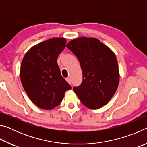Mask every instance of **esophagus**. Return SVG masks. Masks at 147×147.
Listing matches in <instances>:
<instances>
[{
	"mask_svg": "<svg viewBox=\"0 0 147 147\" xmlns=\"http://www.w3.org/2000/svg\"><path fill=\"white\" fill-rule=\"evenodd\" d=\"M66 81L67 82H68L69 84H71V80L70 78H66Z\"/></svg>",
	"mask_w": 147,
	"mask_h": 147,
	"instance_id": "obj_1",
	"label": "esophagus"
}]
</instances>
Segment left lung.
Wrapping results in <instances>:
<instances>
[{
  "mask_svg": "<svg viewBox=\"0 0 147 147\" xmlns=\"http://www.w3.org/2000/svg\"><path fill=\"white\" fill-rule=\"evenodd\" d=\"M66 47L78 59L82 71V84L73 88L80 100L92 109L105 106L115 93L119 83L115 53L94 38L74 39Z\"/></svg>",
  "mask_w": 147,
  "mask_h": 147,
  "instance_id": "obj_1",
  "label": "left lung"
}]
</instances>
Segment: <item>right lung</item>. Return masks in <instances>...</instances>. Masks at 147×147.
<instances>
[{
	"mask_svg": "<svg viewBox=\"0 0 147 147\" xmlns=\"http://www.w3.org/2000/svg\"><path fill=\"white\" fill-rule=\"evenodd\" d=\"M65 45L63 38L47 39L31 47L22 60V85L32 102L41 109L56 108L72 88L61 76L57 63Z\"/></svg>",
	"mask_w": 147,
	"mask_h": 147,
	"instance_id": "add662e5",
	"label": "right lung"
}]
</instances>
